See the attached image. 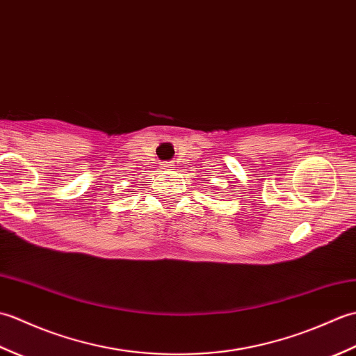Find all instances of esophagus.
<instances>
[{"label": "esophagus", "mask_w": 356, "mask_h": 356, "mask_svg": "<svg viewBox=\"0 0 356 356\" xmlns=\"http://www.w3.org/2000/svg\"><path fill=\"white\" fill-rule=\"evenodd\" d=\"M162 168L163 170H174V168H176V166H174V162H163L162 163Z\"/></svg>", "instance_id": "obj_1"}]
</instances>
